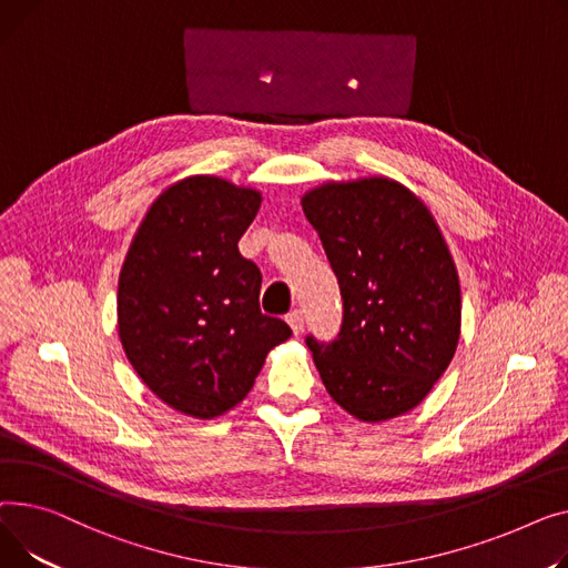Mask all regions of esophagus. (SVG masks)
Returning a JSON list of instances; mask_svg holds the SVG:
<instances>
[{
    "label": "esophagus",
    "mask_w": 568,
    "mask_h": 568,
    "mask_svg": "<svg viewBox=\"0 0 568 568\" xmlns=\"http://www.w3.org/2000/svg\"><path fill=\"white\" fill-rule=\"evenodd\" d=\"M286 323L291 325V329H293V335L295 337H300L303 335V329H305V316H303V312H291L288 316H286Z\"/></svg>",
    "instance_id": "obj_1"
}]
</instances>
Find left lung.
I'll use <instances>...</instances> for the list:
<instances>
[{
	"mask_svg": "<svg viewBox=\"0 0 568 568\" xmlns=\"http://www.w3.org/2000/svg\"><path fill=\"white\" fill-rule=\"evenodd\" d=\"M344 300L337 339L307 337L327 394L359 422L417 408L460 339V284L438 222L387 176L327 181L300 199Z\"/></svg>",
	"mask_w": 568,
	"mask_h": 568,
	"instance_id": "1",
	"label": "left lung"
}]
</instances>
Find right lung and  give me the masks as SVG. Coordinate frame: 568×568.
<instances>
[{
    "mask_svg": "<svg viewBox=\"0 0 568 568\" xmlns=\"http://www.w3.org/2000/svg\"><path fill=\"white\" fill-rule=\"evenodd\" d=\"M261 192L196 174L158 194L119 275V339L142 383L176 413L213 419L250 394L291 337L261 314V271L239 241Z\"/></svg>",
    "mask_w": 568,
    "mask_h": 568,
    "instance_id": "add662e5",
    "label": "right lung"
}]
</instances>
